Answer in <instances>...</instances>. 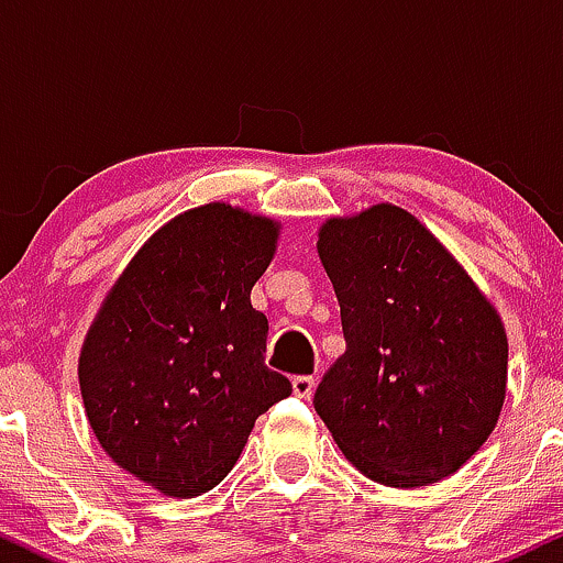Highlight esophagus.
Here are the masks:
<instances>
[{
	"label": "esophagus",
	"instance_id": "1",
	"mask_svg": "<svg viewBox=\"0 0 563 563\" xmlns=\"http://www.w3.org/2000/svg\"><path fill=\"white\" fill-rule=\"evenodd\" d=\"M290 384H294L296 397L309 399L314 394V378L312 376H296L294 380H290Z\"/></svg>",
	"mask_w": 563,
	"mask_h": 563
}]
</instances>
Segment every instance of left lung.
<instances>
[{"label": "left lung", "instance_id": "left-lung-1", "mask_svg": "<svg viewBox=\"0 0 563 563\" xmlns=\"http://www.w3.org/2000/svg\"><path fill=\"white\" fill-rule=\"evenodd\" d=\"M318 254L341 307L346 352L314 410L367 479L426 487L493 434L506 399L500 314L410 211L376 203L333 217Z\"/></svg>", "mask_w": 563, "mask_h": 563}]
</instances>
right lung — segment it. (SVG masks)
Returning a JSON list of instances; mask_svg holds the SVG:
<instances>
[{
	"label": "right lung",
	"mask_w": 563,
	"mask_h": 563,
	"mask_svg": "<svg viewBox=\"0 0 563 563\" xmlns=\"http://www.w3.org/2000/svg\"><path fill=\"white\" fill-rule=\"evenodd\" d=\"M280 224L230 203L174 217L126 264L79 357L100 448L169 497L217 487L256 418L290 394L264 365L267 318L251 288Z\"/></svg>",
	"instance_id": "obj_1"
}]
</instances>
